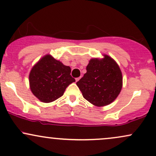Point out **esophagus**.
Returning <instances> with one entry per match:
<instances>
[{"instance_id": "obj_1", "label": "esophagus", "mask_w": 156, "mask_h": 156, "mask_svg": "<svg viewBox=\"0 0 156 156\" xmlns=\"http://www.w3.org/2000/svg\"><path fill=\"white\" fill-rule=\"evenodd\" d=\"M80 77H79V78H76V81L77 82V81H78V80H80Z\"/></svg>"}]
</instances>
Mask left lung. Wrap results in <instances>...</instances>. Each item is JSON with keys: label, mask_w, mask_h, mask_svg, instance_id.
<instances>
[{"label": "left lung", "mask_w": 156, "mask_h": 156, "mask_svg": "<svg viewBox=\"0 0 156 156\" xmlns=\"http://www.w3.org/2000/svg\"><path fill=\"white\" fill-rule=\"evenodd\" d=\"M87 101L96 106L112 103L122 87V76L117 62L108 55L103 58H92L87 73L76 83Z\"/></svg>", "instance_id": "8db88e82"}]
</instances>
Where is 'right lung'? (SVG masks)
<instances>
[{"instance_id":"obj_1","label":"right lung","mask_w":156,"mask_h":156,"mask_svg":"<svg viewBox=\"0 0 156 156\" xmlns=\"http://www.w3.org/2000/svg\"><path fill=\"white\" fill-rule=\"evenodd\" d=\"M70 73L69 66L46 55L32 67L29 74L30 89L39 101L51 103L63 95L68 86L76 81Z\"/></svg>"}]
</instances>
